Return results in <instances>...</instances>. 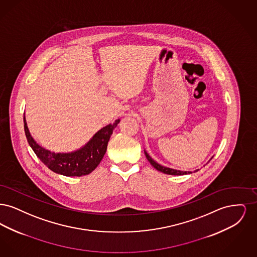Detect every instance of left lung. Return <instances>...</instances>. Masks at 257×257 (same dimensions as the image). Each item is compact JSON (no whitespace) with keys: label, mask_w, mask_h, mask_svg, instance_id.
Here are the masks:
<instances>
[{"label":"left lung","mask_w":257,"mask_h":257,"mask_svg":"<svg viewBox=\"0 0 257 257\" xmlns=\"http://www.w3.org/2000/svg\"><path fill=\"white\" fill-rule=\"evenodd\" d=\"M145 154H146V156H147V159L148 160V162H149L157 171H161V172H164V173H166V174H171V175H185V174H190V173H192V171H177V170H173V169H171V168H167V167L161 166L160 164H158L157 162H155L154 160L152 159V158L149 156V154L147 153L146 150H145ZM211 159H212V158H211ZM198 171V170H196V171Z\"/></svg>","instance_id":"left-lung-1"}]
</instances>
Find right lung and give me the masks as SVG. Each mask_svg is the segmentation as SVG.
<instances>
[{"instance_id":"right-lung-1","label":"right lung","mask_w":257,"mask_h":257,"mask_svg":"<svg viewBox=\"0 0 257 257\" xmlns=\"http://www.w3.org/2000/svg\"><path fill=\"white\" fill-rule=\"evenodd\" d=\"M120 119H116L99 130L86 146L68 153H55L40 147L34 140L27 126L24 116L25 134L28 143L38 159L51 171L64 176H82L94 171L103 159L110 136Z\"/></svg>"}]
</instances>
